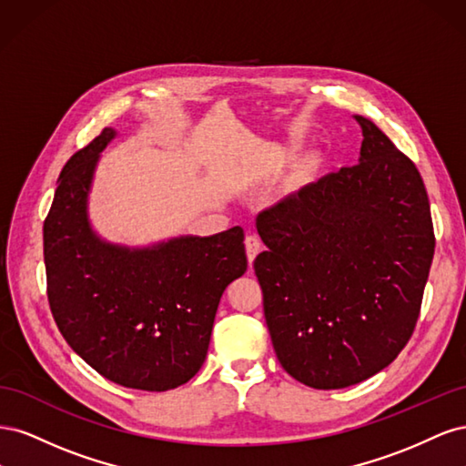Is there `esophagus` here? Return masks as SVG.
Listing matches in <instances>:
<instances>
[{
    "instance_id": "34e87169",
    "label": "esophagus",
    "mask_w": 466,
    "mask_h": 466,
    "mask_svg": "<svg viewBox=\"0 0 466 466\" xmlns=\"http://www.w3.org/2000/svg\"><path fill=\"white\" fill-rule=\"evenodd\" d=\"M245 248H247L248 262L252 264V260H255L257 255L260 252V238H258L257 235H247V238H245Z\"/></svg>"
}]
</instances>
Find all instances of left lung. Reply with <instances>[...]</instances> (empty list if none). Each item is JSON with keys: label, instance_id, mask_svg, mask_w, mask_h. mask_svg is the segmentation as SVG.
Masks as SVG:
<instances>
[{"label": "left lung", "instance_id": "8db88e82", "mask_svg": "<svg viewBox=\"0 0 466 466\" xmlns=\"http://www.w3.org/2000/svg\"><path fill=\"white\" fill-rule=\"evenodd\" d=\"M360 163L286 196L257 218L255 260L276 356L313 389L385 370L410 340L435 237L416 165L356 116Z\"/></svg>", "mask_w": 466, "mask_h": 466}]
</instances>
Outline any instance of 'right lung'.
Listing matches in <instances>:
<instances>
[{
  "label": "right lung",
  "instance_id": "right-lung-1",
  "mask_svg": "<svg viewBox=\"0 0 466 466\" xmlns=\"http://www.w3.org/2000/svg\"><path fill=\"white\" fill-rule=\"evenodd\" d=\"M115 137L105 128L62 168L45 221L48 303L66 342L96 373L161 392L202 368L221 295L247 270L245 233L182 235L142 248L98 237L89 192Z\"/></svg>",
  "mask_w": 466,
  "mask_h": 466
}]
</instances>
